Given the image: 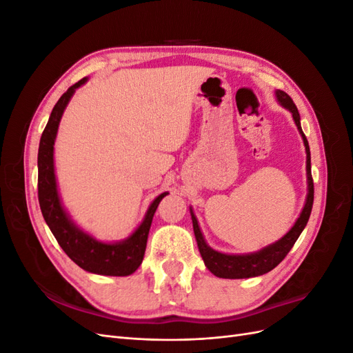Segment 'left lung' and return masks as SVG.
I'll use <instances>...</instances> for the list:
<instances>
[{
  "mask_svg": "<svg viewBox=\"0 0 353 353\" xmlns=\"http://www.w3.org/2000/svg\"><path fill=\"white\" fill-rule=\"evenodd\" d=\"M276 99L284 105L285 109H288L293 114V119L296 122V126L299 132L302 134L305 148H306V174H307V197L305 208L301 213V216L297 218L296 223L293 228L288 231L285 236L275 241L274 244L268 245V248H263L262 250L250 253V254H225V253H219L216 250L210 249L206 244L205 239H203V234L199 228L197 219L194 216L193 210H191V219H193V228H194V236L197 240V245L203 261H205L206 268L215 274L219 279H250V276H258L262 274L270 272L274 270L276 265H279L287 253L292 250L296 240L301 236L303 228L306 227L307 219L311 216V210L314 205V179L311 174V152H309V144L306 137L302 131L301 126V114L297 112L296 104L290 99V95L284 91L276 90Z\"/></svg>",
  "mask_w": 353,
  "mask_h": 353,
  "instance_id": "1",
  "label": "left lung"
}]
</instances>
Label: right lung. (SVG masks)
Segmentation results:
<instances>
[{"label":"right lung","mask_w":353,"mask_h":353,"mask_svg":"<svg viewBox=\"0 0 353 353\" xmlns=\"http://www.w3.org/2000/svg\"><path fill=\"white\" fill-rule=\"evenodd\" d=\"M85 82H87V78H82L61 95L50 114L44 132L41 135L38 150L39 208L42 216H44L47 225L60 244V248L82 270L100 275L125 276L135 272L138 266L141 265L153 215L160 200L168 193L160 194L157 199H154V201L147 210V215L141 222V225L125 241L113 244L101 243L81 231L77 225H73V222L69 219L66 212L63 210L59 199L52 153H54V140L61 114L65 112V108L74 90L79 88Z\"/></svg>","instance_id":"add662e5"}]
</instances>
